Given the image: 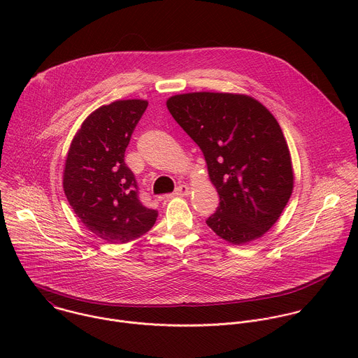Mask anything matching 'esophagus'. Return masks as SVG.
Masks as SVG:
<instances>
[{
	"instance_id": "34e87169",
	"label": "esophagus",
	"mask_w": 358,
	"mask_h": 358,
	"mask_svg": "<svg viewBox=\"0 0 358 358\" xmlns=\"http://www.w3.org/2000/svg\"><path fill=\"white\" fill-rule=\"evenodd\" d=\"M189 194V187L185 184H181L176 188V191L173 192L171 196H187Z\"/></svg>"
}]
</instances>
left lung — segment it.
I'll use <instances>...</instances> for the list:
<instances>
[{"mask_svg":"<svg viewBox=\"0 0 358 358\" xmlns=\"http://www.w3.org/2000/svg\"><path fill=\"white\" fill-rule=\"evenodd\" d=\"M167 108L201 148L220 195L207 225L234 245L264 236L283 213L294 182L275 116L241 93H181L167 99Z\"/></svg>","mask_w":358,"mask_h":358,"instance_id":"8db88e82","label":"left lung"}]
</instances>
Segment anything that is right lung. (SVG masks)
<instances>
[{
  "instance_id": "right-lung-1",
  "label": "right lung",
  "mask_w": 358,
  "mask_h": 358,
  "mask_svg": "<svg viewBox=\"0 0 358 358\" xmlns=\"http://www.w3.org/2000/svg\"><path fill=\"white\" fill-rule=\"evenodd\" d=\"M148 106L143 99L112 101L92 112L72 138L64 191L80 222L109 243L130 242L151 229L157 211L138 199L124 163L131 133Z\"/></svg>"
}]
</instances>
